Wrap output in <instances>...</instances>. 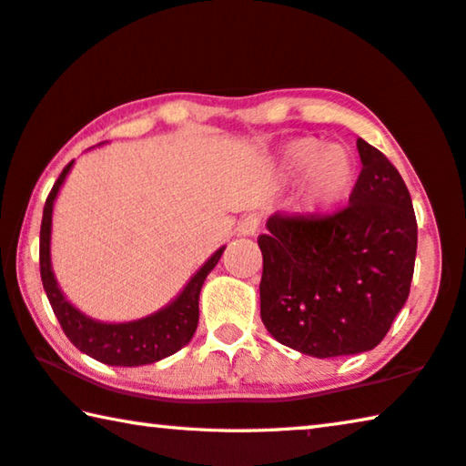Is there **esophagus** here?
<instances>
[{
    "mask_svg": "<svg viewBox=\"0 0 466 466\" xmlns=\"http://www.w3.org/2000/svg\"><path fill=\"white\" fill-rule=\"evenodd\" d=\"M258 228H260V217L258 215H246L239 218V223H238L239 235H254Z\"/></svg>",
    "mask_w": 466,
    "mask_h": 466,
    "instance_id": "34e87169",
    "label": "esophagus"
}]
</instances>
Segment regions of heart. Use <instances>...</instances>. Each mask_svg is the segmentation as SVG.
<instances>
[{"instance_id":"b5f03b06","label":"heart","mask_w":466,"mask_h":466,"mask_svg":"<svg viewBox=\"0 0 466 466\" xmlns=\"http://www.w3.org/2000/svg\"><path fill=\"white\" fill-rule=\"evenodd\" d=\"M280 171L303 181L305 210L324 215L342 204L357 183V161L345 147L316 138L289 142L280 155Z\"/></svg>"}]
</instances>
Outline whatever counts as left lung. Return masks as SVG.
Wrapping results in <instances>:
<instances>
[{
    "label": "left lung",
    "instance_id": "left-lung-1",
    "mask_svg": "<svg viewBox=\"0 0 466 466\" xmlns=\"http://www.w3.org/2000/svg\"><path fill=\"white\" fill-rule=\"evenodd\" d=\"M361 173L332 215H274L262 249L260 316L274 339L303 355H355L378 347L405 305L417 218L400 173L357 140Z\"/></svg>",
    "mask_w": 466,
    "mask_h": 466
}]
</instances>
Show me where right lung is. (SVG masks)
Here are the masks:
<instances>
[{"instance_id": "right-lung-1", "label": "right lung", "mask_w": 466, "mask_h": 466, "mask_svg": "<svg viewBox=\"0 0 466 466\" xmlns=\"http://www.w3.org/2000/svg\"><path fill=\"white\" fill-rule=\"evenodd\" d=\"M72 163L66 165L57 181L53 183L43 208L41 220V248H39V264H41V280L47 293V299L53 308V314L57 316L61 330L72 340L76 349L93 357V360L106 365H121V368H136V365H147L161 361L165 357L177 353L181 347H186L192 340L198 328V299L208 272L215 268L217 262L223 256L225 248L217 249L210 256L200 270H198L186 289L177 295V299L171 301L157 314H150L134 322L106 324L84 316L74 305L66 299L61 289L57 287L56 274L51 270V215L53 202L64 183L66 175L70 173Z\"/></svg>"}]
</instances>
